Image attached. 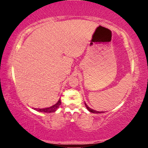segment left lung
Returning <instances> with one entry per match:
<instances>
[{"label": "left lung", "instance_id": "obj_1", "mask_svg": "<svg viewBox=\"0 0 148 148\" xmlns=\"http://www.w3.org/2000/svg\"><path fill=\"white\" fill-rule=\"evenodd\" d=\"M85 105H86V107L87 108V109L89 110V111L90 112H92V113H95V114H99V113H104V112H97V111H95V110H92L91 108H90L87 106V105L86 104V102H85Z\"/></svg>", "mask_w": 148, "mask_h": 148}]
</instances>
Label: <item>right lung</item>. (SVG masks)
Masks as SVG:
<instances>
[{"instance_id":"add662e5","label":"right lung","mask_w":148,"mask_h":148,"mask_svg":"<svg viewBox=\"0 0 148 148\" xmlns=\"http://www.w3.org/2000/svg\"><path fill=\"white\" fill-rule=\"evenodd\" d=\"M61 104V99H59L58 102L53 106H51L49 108H34V110L40 112H46V113H52V112H56V110L59 108V107Z\"/></svg>"}]
</instances>
